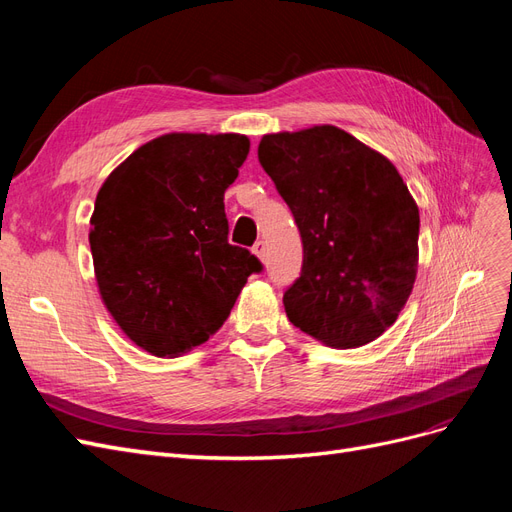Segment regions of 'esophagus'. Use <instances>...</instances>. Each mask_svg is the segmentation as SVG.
Wrapping results in <instances>:
<instances>
[{
  "instance_id": "obj_1",
  "label": "esophagus",
  "mask_w": 512,
  "mask_h": 512,
  "mask_svg": "<svg viewBox=\"0 0 512 512\" xmlns=\"http://www.w3.org/2000/svg\"><path fill=\"white\" fill-rule=\"evenodd\" d=\"M252 252H254L258 258H265V256H267V243L262 241V239H260V241H256V243H254V247H252Z\"/></svg>"
}]
</instances>
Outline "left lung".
Returning <instances> with one entry per match:
<instances>
[{"label": "left lung", "instance_id": "8db88e82", "mask_svg": "<svg viewBox=\"0 0 512 512\" xmlns=\"http://www.w3.org/2000/svg\"><path fill=\"white\" fill-rule=\"evenodd\" d=\"M258 160L303 241L288 320L333 348L374 342L406 305L418 262L421 220L397 168L335 126L262 136Z\"/></svg>", "mask_w": 512, "mask_h": 512}]
</instances>
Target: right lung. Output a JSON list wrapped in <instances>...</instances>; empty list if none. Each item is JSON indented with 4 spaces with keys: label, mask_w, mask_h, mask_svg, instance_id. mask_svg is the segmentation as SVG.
<instances>
[{
    "label": "right lung",
    "mask_w": 512,
    "mask_h": 512,
    "mask_svg": "<svg viewBox=\"0 0 512 512\" xmlns=\"http://www.w3.org/2000/svg\"><path fill=\"white\" fill-rule=\"evenodd\" d=\"M250 153L241 134H166L96 196L89 245L102 301L136 346L181 354L226 322L262 262L228 243L224 192Z\"/></svg>",
    "instance_id": "right-lung-1"
}]
</instances>
